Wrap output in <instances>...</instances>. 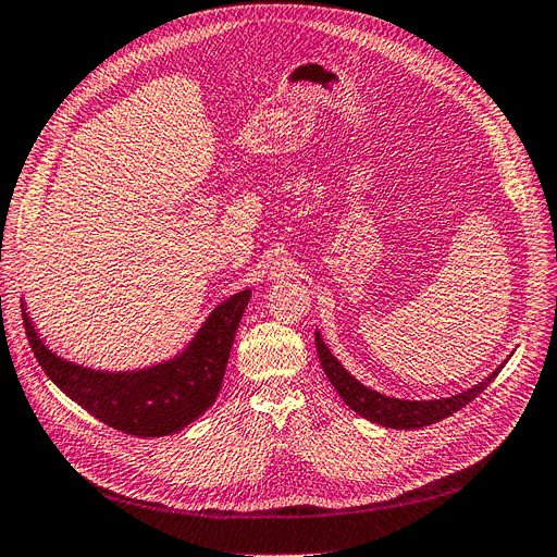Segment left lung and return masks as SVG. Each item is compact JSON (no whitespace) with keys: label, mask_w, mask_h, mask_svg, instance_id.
Masks as SVG:
<instances>
[{"label":"left lung","mask_w":557,"mask_h":557,"mask_svg":"<svg viewBox=\"0 0 557 557\" xmlns=\"http://www.w3.org/2000/svg\"><path fill=\"white\" fill-rule=\"evenodd\" d=\"M314 347H317V356H320V362H322L326 379L331 381L335 392L342 396L344 404H347L351 410H356L360 417H364L369 421L381 423V426H385V429H401V431L431 426V423L458 412L469 401H473L475 396H479L503 369V364L496 367L483 383L473 385L467 392H460L456 396H448V399L404 401V399H392V396H385L381 392L369 389L360 381H356L347 372V369H344L337 362V358L329 351L320 331L314 333Z\"/></svg>","instance_id":"left-lung-1"}]
</instances>
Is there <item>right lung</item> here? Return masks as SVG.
I'll list each match as a JSON object with an SVG mask.
<instances>
[{"instance_id":"right-lung-1","label":"right lung","mask_w":557,"mask_h":557,"mask_svg":"<svg viewBox=\"0 0 557 557\" xmlns=\"http://www.w3.org/2000/svg\"><path fill=\"white\" fill-rule=\"evenodd\" d=\"M249 297L251 289H243L220 304L188 349L138 372H95L72 364L45 347L26 308H22V317L36 360L72 401L115 431L163 437L178 433L215 404Z\"/></svg>"}]
</instances>
